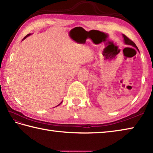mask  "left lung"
<instances>
[{
  "label": "left lung",
  "instance_id": "obj_1",
  "mask_svg": "<svg viewBox=\"0 0 153 153\" xmlns=\"http://www.w3.org/2000/svg\"><path fill=\"white\" fill-rule=\"evenodd\" d=\"M123 38H124V41H125V44H128V45H131V46L134 47V48H136L139 50L138 48H137V46H136V44H134L132 40H131L129 38H128V37H127L126 36L124 35V34H123Z\"/></svg>",
  "mask_w": 153,
  "mask_h": 153
}]
</instances>
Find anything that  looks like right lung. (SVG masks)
Instances as JSON below:
<instances>
[{
	"label": "right lung",
	"instance_id": "add662e5",
	"mask_svg": "<svg viewBox=\"0 0 153 153\" xmlns=\"http://www.w3.org/2000/svg\"><path fill=\"white\" fill-rule=\"evenodd\" d=\"M30 34H27V35H26V36H25V38H23V40H24V39H25V38H26V37H28V36H30ZM62 103V102H61V103H59V105H60V104H61V103ZM58 105H57V106H58Z\"/></svg>",
	"mask_w": 153,
	"mask_h": 153
}]
</instances>
